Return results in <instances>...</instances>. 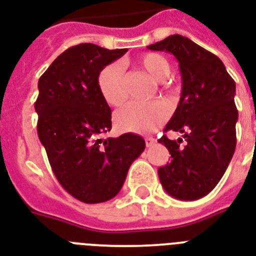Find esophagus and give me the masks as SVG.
Listing matches in <instances>:
<instances>
[{"instance_id": "esophagus-1", "label": "esophagus", "mask_w": 256, "mask_h": 256, "mask_svg": "<svg viewBox=\"0 0 256 256\" xmlns=\"http://www.w3.org/2000/svg\"><path fill=\"white\" fill-rule=\"evenodd\" d=\"M144 140H146V146H150L152 144H155V138H146Z\"/></svg>"}]
</instances>
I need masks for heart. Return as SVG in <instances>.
<instances>
[{"instance_id":"heart-1","label":"heart","mask_w":256,"mask_h":256,"mask_svg":"<svg viewBox=\"0 0 256 256\" xmlns=\"http://www.w3.org/2000/svg\"><path fill=\"white\" fill-rule=\"evenodd\" d=\"M154 80L163 81L171 73V65L159 53H146L136 60ZM97 86L101 97L110 106H118L126 98V76L118 64H110L101 69L97 76ZM168 118V106L162 101L152 102H130L114 114V122L118 130L150 134L159 128Z\"/></svg>"}]
</instances>
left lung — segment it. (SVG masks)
Returning a JSON list of instances; mask_svg holds the SVG:
<instances>
[{
  "mask_svg": "<svg viewBox=\"0 0 256 256\" xmlns=\"http://www.w3.org/2000/svg\"><path fill=\"white\" fill-rule=\"evenodd\" d=\"M148 49L172 53L183 82L178 108L164 130L182 132L186 142L166 134L159 138L171 155L158 171L160 183L176 199H200L219 183L235 152V81L219 57L183 36H170Z\"/></svg>",
  "mask_w": 256,
  "mask_h": 256,
  "instance_id": "left-lung-1",
  "label": "left lung"
}]
</instances>
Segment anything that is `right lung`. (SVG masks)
<instances>
[{
  "instance_id": "1",
  "label": "right lung",
  "mask_w": 256,
  "mask_h": 256,
  "mask_svg": "<svg viewBox=\"0 0 256 256\" xmlns=\"http://www.w3.org/2000/svg\"><path fill=\"white\" fill-rule=\"evenodd\" d=\"M126 49L80 44L61 53L38 80L37 134L58 183L80 202L102 203L118 195L130 164L142 155V136L102 138L112 112L97 76Z\"/></svg>"
}]
</instances>
